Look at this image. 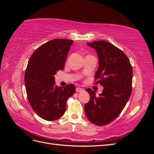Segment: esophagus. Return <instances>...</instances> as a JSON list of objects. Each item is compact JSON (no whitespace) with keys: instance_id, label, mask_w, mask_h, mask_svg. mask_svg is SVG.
<instances>
[{"instance_id":"esophagus-1","label":"esophagus","mask_w":154,"mask_h":154,"mask_svg":"<svg viewBox=\"0 0 154 154\" xmlns=\"http://www.w3.org/2000/svg\"><path fill=\"white\" fill-rule=\"evenodd\" d=\"M83 91V88H80V87H77L76 88V91L77 92H82Z\"/></svg>"}]
</instances>
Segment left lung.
Instances as JSON below:
<instances>
[{
	"label": "left lung",
	"instance_id": "1",
	"mask_svg": "<svg viewBox=\"0 0 154 154\" xmlns=\"http://www.w3.org/2000/svg\"><path fill=\"white\" fill-rule=\"evenodd\" d=\"M94 48L99 58L95 83L104 87L98 97L88 88L85 90L90 100L85 113L91 123L103 126L111 123L121 114L132 93V67L123 51L105 40L87 43Z\"/></svg>",
	"mask_w": 154,
	"mask_h": 154
}]
</instances>
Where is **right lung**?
Returning <instances> with one entry per match:
<instances>
[{"instance_id": "obj_1", "label": "right lung", "mask_w": 154, "mask_h": 154, "mask_svg": "<svg viewBox=\"0 0 154 154\" xmlns=\"http://www.w3.org/2000/svg\"><path fill=\"white\" fill-rule=\"evenodd\" d=\"M72 40L57 38L37 48L30 57L24 81L27 99L36 114L46 121L60 118L66 102L75 92L73 84L54 85V74L63 70Z\"/></svg>"}]
</instances>
